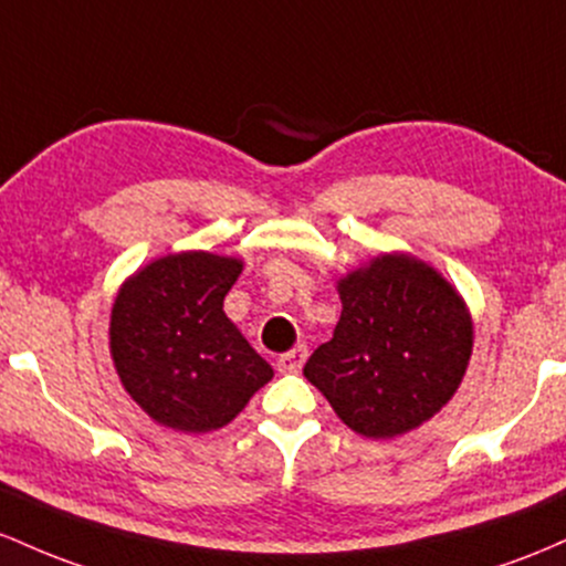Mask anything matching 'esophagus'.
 Returning <instances> with one entry per match:
<instances>
[{
  "mask_svg": "<svg viewBox=\"0 0 566 566\" xmlns=\"http://www.w3.org/2000/svg\"><path fill=\"white\" fill-rule=\"evenodd\" d=\"M304 360H307V347L296 345L291 347L289 353L277 355V368H281L283 374H296L304 366Z\"/></svg>",
  "mask_w": 566,
  "mask_h": 566,
  "instance_id": "34e87169",
  "label": "esophagus"
}]
</instances>
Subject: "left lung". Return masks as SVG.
<instances>
[{"instance_id":"obj_1","label":"left lung","mask_w":566,"mask_h":566,"mask_svg":"<svg viewBox=\"0 0 566 566\" xmlns=\"http://www.w3.org/2000/svg\"><path fill=\"white\" fill-rule=\"evenodd\" d=\"M342 315L304 377L355 433L396 438L454 398L473 355V317L433 264L379 253L336 281Z\"/></svg>"}]
</instances>
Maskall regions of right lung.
<instances>
[{
	"mask_svg": "<svg viewBox=\"0 0 566 566\" xmlns=\"http://www.w3.org/2000/svg\"><path fill=\"white\" fill-rule=\"evenodd\" d=\"M240 272L238 256L165 253L125 277L114 296V368L163 428L187 436L224 428L275 374L224 313Z\"/></svg>",
	"mask_w": 566,
	"mask_h": 566,
	"instance_id": "add662e5",
	"label": "right lung"
}]
</instances>
